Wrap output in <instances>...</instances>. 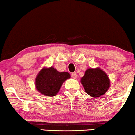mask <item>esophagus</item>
I'll use <instances>...</instances> for the list:
<instances>
[{
  "mask_svg": "<svg viewBox=\"0 0 135 135\" xmlns=\"http://www.w3.org/2000/svg\"><path fill=\"white\" fill-rule=\"evenodd\" d=\"M72 75V77L73 78V79H77V74H76L75 72L72 73V75Z\"/></svg>",
  "mask_w": 135,
  "mask_h": 135,
  "instance_id": "1",
  "label": "esophagus"
}]
</instances>
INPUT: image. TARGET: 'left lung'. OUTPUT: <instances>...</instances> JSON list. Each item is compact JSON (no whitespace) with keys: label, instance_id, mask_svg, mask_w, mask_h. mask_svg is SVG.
<instances>
[{"label":"left lung","instance_id":"1","mask_svg":"<svg viewBox=\"0 0 135 135\" xmlns=\"http://www.w3.org/2000/svg\"><path fill=\"white\" fill-rule=\"evenodd\" d=\"M80 82L85 92L93 98L104 95L111 86L108 75L99 67L86 70Z\"/></svg>","mask_w":135,"mask_h":135}]
</instances>
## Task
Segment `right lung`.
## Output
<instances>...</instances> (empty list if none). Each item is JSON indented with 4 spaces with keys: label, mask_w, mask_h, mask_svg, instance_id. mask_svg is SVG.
Instances as JSON below:
<instances>
[{
    "label": "right lung",
    "mask_w": 135,
    "mask_h": 135,
    "mask_svg": "<svg viewBox=\"0 0 135 135\" xmlns=\"http://www.w3.org/2000/svg\"><path fill=\"white\" fill-rule=\"evenodd\" d=\"M70 77V74L67 72H60L53 66H45L36 77V89L44 95L55 96L59 92L63 82Z\"/></svg>",
    "instance_id": "obj_1"
}]
</instances>
